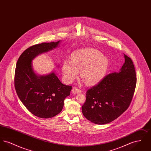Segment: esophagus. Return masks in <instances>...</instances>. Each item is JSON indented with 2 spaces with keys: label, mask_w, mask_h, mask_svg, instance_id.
Listing matches in <instances>:
<instances>
[{
  "label": "esophagus",
  "mask_w": 151,
  "mask_h": 151,
  "mask_svg": "<svg viewBox=\"0 0 151 151\" xmlns=\"http://www.w3.org/2000/svg\"><path fill=\"white\" fill-rule=\"evenodd\" d=\"M72 92L73 94L79 93L81 92V91L76 87H74L73 88H72Z\"/></svg>",
  "instance_id": "esophagus-1"
}]
</instances>
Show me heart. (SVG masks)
<instances>
[{
	"instance_id": "obj_1",
	"label": "heart",
	"mask_w": 151,
	"mask_h": 151,
	"mask_svg": "<svg viewBox=\"0 0 151 151\" xmlns=\"http://www.w3.org/2000/svg\"><path fill=\"white\" fill-rule=\"evenodd\" d=\"M109 60L99 51L84 49L75 51L71 61L65 59L62 63V72L65 80L71 83L76 79L81 70L80 76L88 85L99 83L108 71Z\"/></svg>"
}]
</instances>
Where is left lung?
<instances>
[{
	"instance_id": "8db88e82",
	"label": "left lung",
	"mask_w": 151,
	"mask_h": 151,
	"mask_svg": "<svg viewBox=\"0 0 151 151\" xmlns=\"http://www.w3.org/2000/svg\"><path fill=\"white\" fill-rule=\"evenodd\" d=\"M124 63L119 72L106 75L86 92L82 112L88 120L97 124L112 122L129 107L136 84L135 67L124 54Z\"/></svg>"
}]
</instances>
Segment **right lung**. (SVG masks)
<instances>
[{
	"label": "right lung",
	"instance_id": "add662e5",
	"mask_svg": "<svg viewBox=\"0 0 151 151\" xmlns=\"http://www.w3.org/2000/svg\"><path fill=\"white\" fill-rule=\"evenodd\" d=\"M60 41L32 46L22 54L16 63L14 87L22 103L33 115L50 118L62 111L72 86L63 84L55 73L37 75L32 60L38 55L56 48Z\"/></svg>",
	"mask_w": 151,
	"mask_h": 151
}]
</instances>
